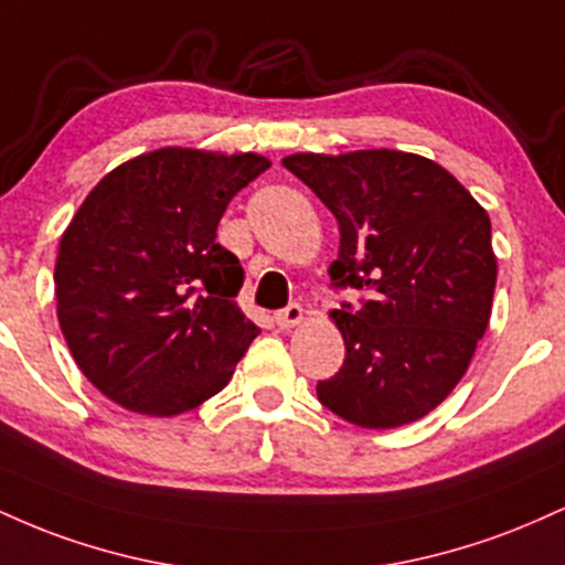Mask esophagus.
I'll use <instances>...</instances> for the list:
<instances>
[{"label": "esophagus", "instance_id": "esophagus-1", "mask_svg": "<svg viewBox=\"0 0 565 565\" xmlns=\"http://www.w3.org/2000/svg\"><path fill=\"white\" fill-rule=\"evenodd\" d=\"M274 319H276V323H278V327H281V329H291V327H297V323L302 321V308H300V305H297V302H289L287 308L278 310Z\"/></svg>", "mask_w": 565, "mask_h": 565}]
</instances>
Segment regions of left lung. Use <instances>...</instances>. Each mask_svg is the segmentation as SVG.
<instances>
[{
	"instance_id": "obj_1",
	"label": "left lung",
	"mask_w": 565,
	"mask_h": 565,
	"mask_svg": "<svg viewBox=\"0 0 565 565\" xmlns=\"http://www.w3.org/2000/svg\"><path fill=\"white\" fill-rule=\"evenodd\" d=\"M340 223L334 289L364 291L332 319L345 361L316 385L359 427L425 417L468 372L497 287L491 220L436 161L417 153H295L281 161Z\"/></svg>"
}]
</instances>
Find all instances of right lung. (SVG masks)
Instances as JSON below:
<instances>
[{"label":"right lung","mask_w":565,"mask_h":565,"mask_svg":"<svg viewBox=\"0 0 565 565\" xmlns=\"http://www.w3.org/2000/svg\"><path fill=\"white\" fill-rule=\"evenodd\" d=\"M268 167L257 153L159 148L84 199L57 249V321L114 404L174 417L228 385L260 329L233 300L244 268L215 242L217 223Z\"/></svg>","instance_id":"1"}]
</instances>
